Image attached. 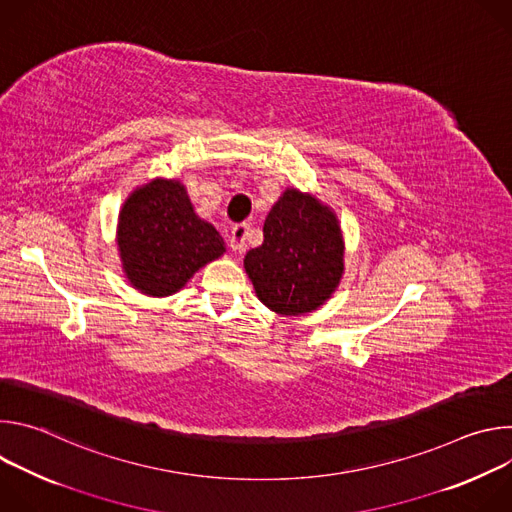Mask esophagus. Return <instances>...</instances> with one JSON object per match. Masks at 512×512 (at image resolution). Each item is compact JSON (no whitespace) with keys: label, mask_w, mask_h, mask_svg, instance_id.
<instances>
[{"label":"esophagus","mask_w":512,"mask_h":512,"mask_svg":"<svg viewBox=\"0 0 512 512\" xmlns=\"http://www.w3.org/2000/svg\"><path fill=\"white\" fill-rule=\"evenodd\" d=\"M247 233H249V225H245V223H239V225L233 227V231H231V247L235 251H243L245 249Z\"/></svg>","instance_id":"esophagus-1"}]
</instances>
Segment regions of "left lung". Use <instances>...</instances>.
I'll return each mask as SVG.
<instances>
[{
    "label": "left lung",
    "instance_id": "1",
    "mask_svg": "<svg viewBox=\"0 0 512 512\" xmlns=\"http://www.w3.org/2000/svg\"><path fill=\"white\" fill-rule=\"evenodd\" d=\"M245 269L269 310L283 316L316 310L342 275L336 216L314 196L285 190L265 218L263 243L245 255Z\"/></svg>",
    "mask_w": 512,
    "mask_h": 512
}]
</instances>
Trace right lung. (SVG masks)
<instances>
[{
    "mask_svg": "<svg viewBox=\"0 0 512 512\" xmlns=\"http://www.w3.org/2000/svg\"><path fill=\"white\" fill-rule=\"evenodd\" d=\"M123 269L148 296H170L204 263L221 257L225 243L194 214L184 186L154 180L123 204L117 233Z\"/></svg>",
    "mask_w": 512,
    "mask_h": 512,
    "instance_id": "obj_1",
    "label": "right lung"
}]
</instances>
